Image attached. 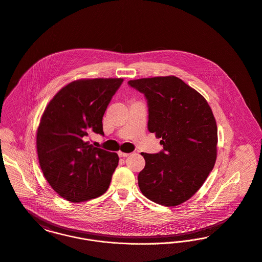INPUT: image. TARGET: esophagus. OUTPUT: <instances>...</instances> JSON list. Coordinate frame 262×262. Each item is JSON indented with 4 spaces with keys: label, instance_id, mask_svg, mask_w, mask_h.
I'll return each mask as SVG.
<instances>
[{
    "label": "esophagus",
    "instance_id": "esophagus-1",
    "mask_svg": "<svg viewBox=\"0 0 262 262\" xmlns=\"http://www.w3.org/2000/svg\"><path fill=\"white\" fill-rule=\"evenodd\" d=\"M117 154H118V156H119L120 158H125V157L129 156V154H127V152H123V151H120V150H119Z\"/></svg>",
    "mask_w": 262,
    "mask_h": 262
}]
</instances>
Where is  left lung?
<instances>
[{
  "instance_id": "obj_1",
  "label": "left lung",
  "mask_w": 262,
  "mask_h": 262,
  "mask_svg": "<svg viewBox=\"0 0 262 262\" xmlns=\"http://www.w3.org/2000/svg\"><path fill=\"white\" fill-rule=\"evenodd\" d=\"M148 103L149 133L164 150L142 152L139 187L147 199L167 207L186 202L202 187L217 158V124L203 95L182 79L157 76L129 80Z\"/></svg>"
}]
</instances>
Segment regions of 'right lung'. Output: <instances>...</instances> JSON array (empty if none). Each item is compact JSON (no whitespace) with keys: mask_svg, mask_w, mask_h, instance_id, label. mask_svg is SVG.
I'll use <instances>...</instances> for the list:
<instances>
[{"mask_svg":"<svg viewBox=\"0 0 262 262\" xmlns=\"http://www.w3.org/2000/svg\"><path fill=\"white\" fill-rule=\"evenodd\" d=\"M122 78L74 80L47 104L37 128L36 145L43 174L67 201L84 202L104 194L118 164L117 152L91 145L103 135L102 117Z\"/></svg>","mask_w":262,"mask_h":262,"instance_id":"add662e5","label":"right lung"}]
</instances>
